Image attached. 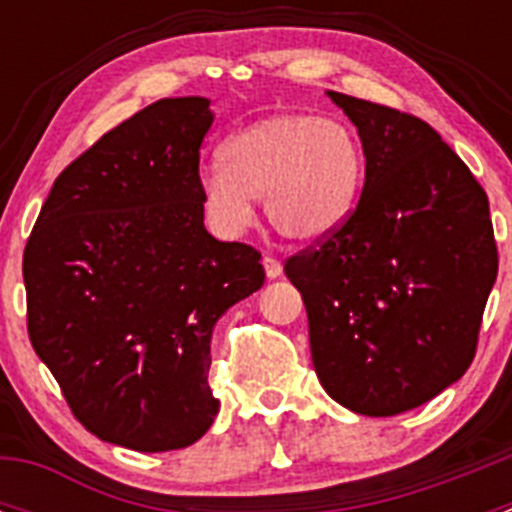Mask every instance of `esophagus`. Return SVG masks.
I'll use <instances>...</instances> for the list:
<instances>
[{"label":"esophagus","mask_w":512,"mask_h":512,"mask_svg":"<svg viewBox=\"0 0 512 512\" xmlns=\"http://www.w3.org/2000/svg\"><path fill=\"white\" fill-rule=\"evenodd\" d=\"M261 264H264V271L269 279L282 277V261L279 259H274V256H264V259H261Z\"/></svg>","instance_id":"34e87169"}]
</instances>
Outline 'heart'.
Listing matches in <instances>:
<instances>
[{
	"label": "heart",
	"instance_id": "obj_1",
	"mask_svg": "<svg viewBox=\"0 0 512 512\" xmlns=\"http://www.w3.org/2000/svg\"><path fill=\"white\" fill-rule=\"evenodd\" d=\"M361 182V146L341 120L274 112L220 148V164L202 176V210L217 233L235 238L251 225L253 200L261 197L279 235L315 243L343 228L359 202Z\"/></svg>",
	"mask_w": 512,
	"mask_h": 512
}]
</instances>
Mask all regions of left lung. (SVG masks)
<instances>
[{
  "label": "left lung",
  "mask_w": 512,
  "mask_h": 512,
  "mask_svg": "<svg viewBox=\"0 0 512 512\" xmlns=\"http://www.w3.org/2000/svg\"><path fill=\"white\" fill-rule=\"evenodd\" d=\"M328 97L359 130L364 189L343 228L284 274L305 302L325 392L387 418L441 395L472 364L497 277L490 202L428 122Z\"/></svg>",
  "instance_id": "left-lung-1"
}]
</instances>
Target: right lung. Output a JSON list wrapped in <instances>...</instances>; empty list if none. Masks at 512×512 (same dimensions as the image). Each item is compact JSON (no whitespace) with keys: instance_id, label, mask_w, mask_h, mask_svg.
I'll use <instances>...</instances> for the list:
<instances>
[{"instance_id":"1","label":"right lung","mask_w":512,"mask_h":512,"mask_svg":"<svg viewBox=\"0 0 512 512\" xmlns=\"http://www.w3.org/2000/svg\"><path fill=\"white\" fill-rule=\"evenodd\" d=\"M210 99H158L53 182L27 238V333L87 431L133 451L192 446L212 397V328L264 284L261 253L205 228Z\"/></svg>"}]
</instances>
